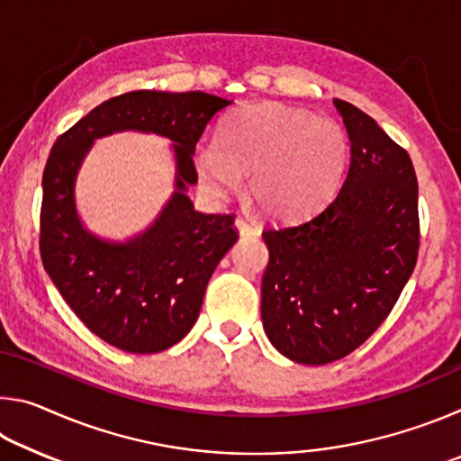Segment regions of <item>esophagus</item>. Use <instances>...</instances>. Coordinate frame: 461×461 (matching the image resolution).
Wrapping results in <instances>:
<instances>
[{
  "label": "esophagus",
  "mask_w": 461,
  "mask_h": 461,
  "mask_svg": "<svg viewBox=\"0 0 461 461\" xmlns=\"http://www.w3.org/2000/svg\"><path fill=\"white\" fill-rule=\"evenodd\" d=\"M236 230H238L240 236H258V233H260L258 225L244 220V217H238V220H236Z\"/></svg>",
  "instance_id": "1"
}]
</instances>
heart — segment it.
Here are the masks:
<instances>
[{
    "label": "heart",
    "instance_id": "obj_1",
    "mask_svg": "<svg viewBox=\"0 0 461 461\" xmlns=\"http://www.w3.org/2000/svg\"><path fill=\"white\" fill-rule=\"evenodd\" d=\"M349 158L339 122L283 104L248 105L223 123L217 144L194 150V173L209 197L240 191L270 217L309 213L338 189Z\"/></svg>",
    "mask_w": 461,
    "mask_h": 461
}]
</instances>
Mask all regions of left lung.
Returning a JSON list of instances; mask_svg holds the SVG:
<instances>
[{
	"mask_svg": "<svg viewBox=\"0 0 461 461\" xmlns=\"http://www.w3.org/2000/svg\"><path fill=\"white\" fill-rule=\"evenodd\" d=\"M349 136L335 197L305 220L262 231V325L288 360L352 354L399 301L419 254L417 176L404 148L362 109L333 99Z\"/></svg>",
	"mask_w": 461,
	"mask_h": 461,
	"instance_id": "8db88e82",
	"label": "left lung"
}]
</instances>
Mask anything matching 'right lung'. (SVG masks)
I'll list each match as a JSON object with an SVG mask.
<instances>
[{"label": "right lung", "instance_id": "obj_1", "mask_svg": "<svg viewBox=\"0 0 461 461\" xmlns=\"http://www.w3.org/2000/svg\"><path fill=\"white\" fill-rule=\"evenodd\" d=\"M231 104L203 91H131L91 109L54 142L42 175V264L67 305L109 346L156 354L197 321L209 278L238 233L231 215L194 212L186 189L197 183L194 146ZM128 129L174 142L176 191L144 232L113 242L84 228L74 183L92 142Z\"/></svg>", "mask_w": 461, "mask_h": 461}]
</instances>
